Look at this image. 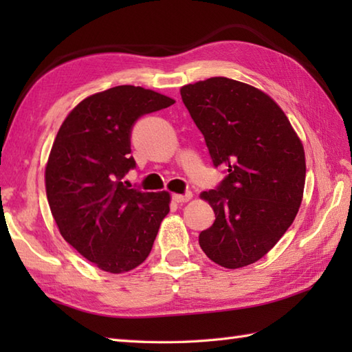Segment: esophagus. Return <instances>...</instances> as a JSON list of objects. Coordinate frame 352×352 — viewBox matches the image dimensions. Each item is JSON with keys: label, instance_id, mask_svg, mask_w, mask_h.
I'll return each mask as SVG.
<instances>
[{"label": "esophagus", "instance_id": "esophagus-1", "mask_svg": "<svg viewBox=\"0 0 352 352\" xmlns=\"http://www.w3.org/2000/svg\"><path fill=\"white\" fill-rule=\"evenodd\" d=\"M192 198V193L190 192H186L184 195H172V199L175 201L178 204H183V203H188V201Z\"/></svg>", "mask_w": 352, "mask_h": 352}]
</instances>
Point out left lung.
<instances>
[{
	"instance_id": "1",
	"label": "left lung",
	"mask_w": 352,
	"mask_h": 352,
	"mask_svg": "<svg viewBox=\"0 0 352 352\" xmlns=\"http://www.w3.org/2000/svg\"><path fill=\"white\" fill-rule=\"evenodd\" d=\"M180 94L213 166L227 174L201 193L216 219L199 233V246L223 267L248 266L274 248L301 206L302 144L278 104L250 85L213 77Z\"/></svg>"
}]
</instances>
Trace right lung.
I'll return each instance as SVG.
<instances>
[{"instance_id": "right-lung-1", "label": "right lung", "mask_w": 352, "mask_h": 352, "mask_svg": "<svg viewBox=\"0 0 352 352\" xmlns=\"http://www.w3.org/2000/svg\"><path fill=\"white\" fill-rule=\"evenodd\" d=\"M172 104L149 89L111 87L81 101L52 144L45 169L51 213L65 241L102 271L144 263L169 213L168 192H144L122 178L136 168L134 124Z\"/></svg>"}]
</instances>
